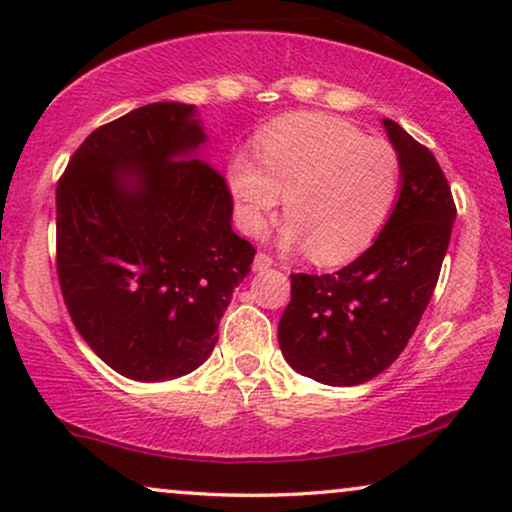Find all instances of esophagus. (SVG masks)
Wrapping results in <instances>:
<instances>
[{
    "label": "esophagus",
    "instance_id": "obj_1",
    "mask_svg": "<svg viewBox=\"0 0 512 512\" xmlns=\"http://www.w3.org/2000/svg\"><path fill=\"white\" fill-rule=\"evenodd\" d=\"M272 263H275V258H272L268 251H258L254 258V270H265V268H270Z\"/></svg>",
    "mask_w": 512,
    "mask_h": 512
}]
</instances>
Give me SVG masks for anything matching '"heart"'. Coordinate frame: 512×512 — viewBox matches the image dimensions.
Instances as JSON below:
<instances>
[{
    "mask_svg": "<svg viewBox=\"0 0 512 512\" xmlns=\"http://www.w3.org/2000/svg\"><path fill=\"white\" fill-rule=\"evenodd\" d=\"M401 158L384 139L326 114H296L258 137V158L237 153L228 165L235 216L261 235L282 200L286 244L307 242L319 263L361 254L394 212Z\"/></svg>",
    "mask_w": 512,
    "mask_h": 512,
    "instance_id": "b5f03b06",
    "label": "heart"
}]
</instances>
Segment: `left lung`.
I'll return each instance as SVG.
<instances>
[{"label": "left lung", "mask_w": 512, "mask_h": 512, "mask_svg": "<svg viewBox=\"0 0 512 512\" xmlns=\"http://www.w3.org/2000/svg\"><path fill=\"white\" fill-rule=\"evenodd\" d=\"M384 128L401 158V195L373 247L333 275H291L279 347L300 375L354 387L380 375L408 345L429 300L457 219L433 153L396 121Z\"/></svg>", "instance_id": "left-lung-1"}]
</instances>
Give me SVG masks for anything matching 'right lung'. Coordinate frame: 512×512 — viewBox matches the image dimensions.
<instances>
[{"label":"right lung","instance_id":"right-lung-1","mask_svg":"<svg viewBox=\"0 0 512 512\" xmlns=\"http://www.w3.org/2000/svg\"><path fill=\"white\" fill-rule=\"evenodd\" d=\"M193 104L153 102L83 139L55 188V268L69 317L130 380L191 373L254 263L226 177L188 158Z\"/></svg>","mask_w":512,"mask_h":512}]
</instances>
